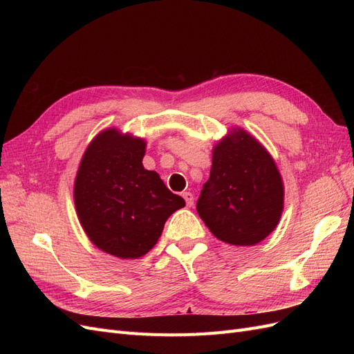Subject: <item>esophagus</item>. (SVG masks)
Returning a JSON list of instances; mask_svg holds the SVG:
<instances>
[{
	"instance_id": "esophagus-1",
	"label": "esophagus",
	"mask_w": 354,
	"mask_h": 354,
	"mask_svg": "<svg viewBox=\"0 0 354 354\" xmlns=\"http://www.w3.org/2000/svg\"><path fill=\"white\" fill-rule=\"evenodd\" d=\"M183 198H185V201H186V205H187V207H192V205H194V201H195V198H194V195L190 194V192H185V194H183Z\"/></svg>"
}]
</instances>
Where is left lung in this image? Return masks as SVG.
I'll use <instances>...</instances> for the list:
<instances>
[{
    "label": "left lung",
    "mask_w": 354,
    "mask_h": 354,
    "mask_svg": "<svg viewBox=\"0 0 354 354\" xmlns=\"http://www.w3.org/2000/svg\"><path fill=\"white\" fill-rule=\"evenodd\" d=\"M196 211L214 236L230 245H255L276 229L283 211V183L257 138L234 128L214 146Z\"/></svg>",
    "instance_id": "left-lung-1"
}]
</instances>
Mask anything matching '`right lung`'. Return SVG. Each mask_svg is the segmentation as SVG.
<instances>
[{
	"label": "right lung",
	"instance_id": "add662e5",
	"mask_svg": "<svg viewBox=\"0 0 354 354\" xmlns=\"http://www.w3.org/2000/svg\"><path fill=\"white\" fill-rule=\"evenodd\" d=\"M143 138L109 128L93 138L75 178V208L84 232L99 250L138 259L156 245L164 224L185 199L145 169Z\"/></svg>",
	"mask_w": 354,
	"mask_h": 354
}]
</instances>
